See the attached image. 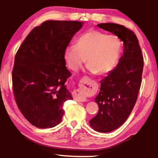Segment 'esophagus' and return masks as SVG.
Returning a JSON list of instances; mask_svg holds the SVG:
<instances>
[{
	"label": "esophagus",
	"mask_w": 158,
	"mask_h": 158,
	"mask_svg": "<svg viewBox=\"0 0 158 158\" xmlns=\"http://www.w3.org/2000/svg\"><path fill=\"white\" fill-rule=\"evenodd\" d=\"M90 87H91V84L89 81L84 80V81H81V89L74 90L73 92V98L74 100L79 102H85L86 100L85 93L90 90Z\"/></svg>",
	"instance_id": "esophagus-1"
}]
</instances>
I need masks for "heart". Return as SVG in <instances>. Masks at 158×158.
<instances>
[{"instance_id":"b5f03b06","label":"heart","mask_w":158,"mask_h":158,"mask_svg":"<svg viewBox=\"0 0 158 158\" xmlns=\"http://www.w3.org/2000/svg\"><path fill=\"white\" fill-rule=\"evenodd\" d=\"M121 49V41L116 36L89 30L79 37L75 46L66 48L64 58L72 70H79L86 60L91 73L105 75L114 68Z\"/></svg>"}]
</instances>
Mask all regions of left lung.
I'll list each match as a JSON object with an SVG mask.
<instances>
[{
	"label": "left lung",
	"mask_w": 158,
	"mask_h": 158,
	"mask_svg": "<svg viewBox=\"0 0 158 158\" xmlns=\"http://www.w3.org/2000/svg\"><path fill=\"white\" fill-rule=\"evenodd\" d=\"M123 42V53L117 66L100 81V90L95 100L98 114L89 121L99 132H110L126 121L135 106L141 84L143 58L137 36L124 26L113 23L98 24Z\"/></svg>",
	"instance_id": "left-lung-1"
}]
</instances>
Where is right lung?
<instances>
[{"mask_svg":"<svg viewBox=\"0 0 158 158\" xmlns=\"http://www.w3.org/2000/svg\"><path fill=\"white\" fill-rule=\"evenodd\" d=\"M84 22L46 21L31 31L16 53L12 70L15 101L21 114L39 128L55 127L73 100L65 82L72 74L64 52Z\"/></svg>","mask_w":158,"mask_h":158,"instance_id":"obj_1","label":"right lung"}]
</instances>
